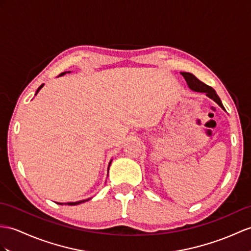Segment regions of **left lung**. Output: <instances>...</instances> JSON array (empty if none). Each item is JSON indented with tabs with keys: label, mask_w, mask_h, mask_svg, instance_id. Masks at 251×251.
<instances>
[{
	"label": "left lung",
	"mask_w": 251,
	"mask_h": 251,
	"mask_svg": "<svg viewBox=\"0 0 251 251\" xmlns=\"http://www.w3.org/2000/svg\"><path fill=\"white\" fill-rule=\"evenodd\" d=\"M181 75H183V77L185 78L187 86L189 87V89L193 91H197V93H204L206 97H209L210 99H212L214 102H216L217 104L221 106L224 111H226L222 100L219 99V97L217 96L216 91L214 90L212 87L207 86L206 84H204L203 82H201L200 79H198L196 76H195L193 73L189 72H181Z\"/></svg>",
	"instance_id": "1"
}]
</instances>
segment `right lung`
Here are the masks:
<instances>
[{"instance_id":"obj_1","label":"right lung","mask_w":251,"mask_h":251,"mask_svg":"<svg viewBox=\"0 0 251 251\" xmlns=\"http://www.w3.org/2000/svg\"><path fill=\"white\" fill-rule=\"evenodd\" d=\"M66 73H70V71H68V72L66 71V72L60 73V75H59L58 76H63V75H66ZM44 85H45V84L40 85V86L38 87V89L36 90V94H35V96L39 93V90H40L42 87H44ZM112 161H113V160L109 161V163H108V168H107V169H109V166H111ZM107 173H108V170H107ZM89 199H90V198H88V199H84V200H79V201H75V202H66V203H62V202H56V203H58V204H62V205H63V204H68V205H76V204H79V203H83V202H85V201H88Z\"/></svg>"}]
</instances>
